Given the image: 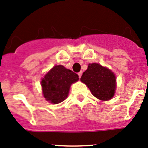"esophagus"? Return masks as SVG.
<instances>
[{"label":"esophagus","mask_w":148,"mask_h":148,"mask_svg":"<svg viewBox=\"0 0 148 148\" xmlns=\"http://www.w3.org/2000/svg\"><path fill=\"white\" fill-rule=\"evenodd\" d=\"M78 76H79V78H81V76H82V71L79 72V73H78Z\"/></svg>","instance_id":"1"}]
</instances>
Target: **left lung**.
<instances>
[{"label":"left lung","mask_w":148,"mask_h":148,"mask_svg":"<svg viewBox=\"0 0 148 148\" xmlns=\"http://www.w3.org/2000/svg\"><path fill=\"white\" fill-rule=\"evenodd\" d=\"M81 81L99 100L108 101L114 96L116 89V76L108 68L96 63L90 64L87 70L81 77Z\"/></svg>","instance_id":"8db88e82"}]
</instances>
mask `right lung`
Masks as SVG:
<instances>
[{"label":"right lung","instance_id":"add662e5","mask_svg":"<svg viewBox=\"0 0 148 148\" xmlns=\"http://www.w3.org/2000/svg\"><path fill=\"white\" fill-rule=\"evenodd\" d=\"M76 73L62 65L53 66L41 79L44 97L49 102L58 104L67 97L72 84L78 82Z\"/></svg>","mask_w":148,"mask_h":148}]
</instances>
